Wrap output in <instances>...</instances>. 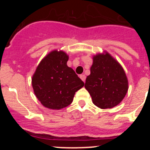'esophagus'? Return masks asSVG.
I'll return each instance as SVG.
<instances>
[{"mask_svg": "<svg viewBox=\"0 0 150 150\" xmlns=\"http://www.w3.org/2000/svg\"><path fill=\"white\" fill-rule=\"evenodd\" d=\"M79 77H80V79H81L83 82H85V80H86V76H85L84 74H81V75L79 76Z\"/></svg>", "mask_w": 150, "mask_h": 150, "instance_id": "34e87169", "label": "esophagus"}]
</instances>
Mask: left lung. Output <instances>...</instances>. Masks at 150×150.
Instances as JSON below:
<instances>
[{
    "label": "left lung",
    "instance_id": "obj_1",
    "mask_svg": "<svg viewBox=\"0 0 150 150\" xmlns=\"http://www.w3.org/2000/svg\"><path fill=\"white\" fill-rule=\"evenodd\" d=\"M90 75L85 88L92 102L100 109L116 107L122 100L128 89L126 74L120 64L108 52L93 57Z\"/></svg>",
    "mask_w": 150,
    "mask_h": 150
}]
</instances>
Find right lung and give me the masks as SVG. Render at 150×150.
Returning <instances> with one entry per match:
<instances>
[{"mask_svg": "<svg viewBox=\"0 0 150 150\" xmlns=\"http://www.w3.org/2000/svg\"><path fill=\"white\" fill-rule=\"evenodd\" d=\"M68 55L53 50L40 62L32 76L36 97L49 109L60 110L72 103L75 92L84 86L75 71L67 65Z\"/></svg>", "mask_w": 150, "mask_h": 150, "instance_id": "right-lung-1", "label": "right lung"}]
</instances>
